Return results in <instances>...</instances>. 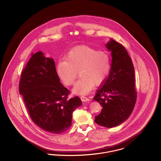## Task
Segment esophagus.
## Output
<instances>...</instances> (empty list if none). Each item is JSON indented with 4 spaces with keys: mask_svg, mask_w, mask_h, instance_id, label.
<instances>
[{
    "mask_svg": "<svg viewBox=\"0 0 161 161\" xmlns=\"http://www.w3.org/2000/svg\"><path fill=\"white\" fill-rule=\"evenodd\" d=\"M80 99L82 102H88V101L91 100L89 98H87L86 96H80Z\"/></svg>",
    "mask_w": 161,
    "mask_h": 161,
    "instance_id": "obj_1",
    "label": "esophagus"
}]
</instances>
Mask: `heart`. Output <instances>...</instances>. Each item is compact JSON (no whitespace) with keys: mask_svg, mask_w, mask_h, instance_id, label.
<instances>
[{"mask_svg":"<svg viewBox=\"0 0 161 161\" xmlns=\"http://www.w3.org/2000/svg\"><path fill=\"white\" fill-rule=\"evenodd\" d=\"M66 60L59 61L56 65L57 74L62 82L72 86L78 76L73 92L79 95L87 94L95 84L102 83L110 70V58L105 51H97L91 47L80 46L70 50Z\"/></svg>","mask_w":161,"mask_h":161,"instance_id":"obj_1","label":"heart"}]
</instances>
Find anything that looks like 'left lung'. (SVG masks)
Returning <instances> with one entry per match:
<instances>
[{
  "label": "left lung",
  "instance_id": "1",
  "mask_svg": "<svg viewBox=\"0 0 161 161\" xmlns=\"http://www.w3.org/2000/svg\"><path fill=\"white\" fill-rule=\"evenodd\" d=\"M106 47L111 51V69L93 99L102 107L100 114L95 117V122L112 128L121 124L131 114L137 92L134 66L125 47L112 38Z\"/></svg>",
  "mask_w": 161,
  "mask_h": 161
}]
</instances>
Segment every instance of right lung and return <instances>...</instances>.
<instances>
[{
	"instance_id": "1",
	"label": "right lung",
	"mask_w": 161,
	"mask_h": 161,
	"mask_svg": "<svg viewBox=\"0 0 161 161\" xmlns=\"http://www.w3.org/2000/svg\"><path fill=\"white\" fill-rule=\"evenodd\" d=\"M19 92L32 121L53 134L69 129L73 111L82 105L77 96L68 98L70 92L60 82L53 59L40 51L31 54L23 69Z\"/></svg>"
}]
</instances>
